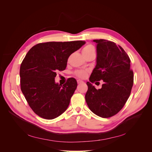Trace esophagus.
<instances>
[{"label": "esophagus", "instance_id": "obj_1", "mask_svg": "<svg viewBox=\"0 0 152 152\" xmlns=\"http://www.w3.org/2000/svg\"><path fill=\"white\" fill-rule=\"evenodd\" d=\"M77 84H81L84 83V81H81V80H79V79H78V80L77 81Z\"/></svg>", "mask_w": 152, "mask_h": 152}]
</instances>
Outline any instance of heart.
Returning <instances> with one entry per match:
<instances>
[{"mask_svg": "<svg viewBox=\"0 0 152 152\" xmlns=\"http://www.w3.org/2000/svg\"><path fill=\"white\" fill-rule=\"evenodd\" d=\"M95 47L92 44H87L82 49V53L84 56L95 53ZM76 75L80 78H84L87 76V72L85 71H78L76 72Z\"/></svg>", "mask_w": 152, "mask_h": 152, "instance_id": "1", "label": "heart"}]
</instances>
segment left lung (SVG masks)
Segmentation results:
<instances>
[{"label": "left lung", "mask_w": 152, "mask_h": 152, "mask_svg": "<svg viewBox=\"0 0 152 152\" xmlns=\"http://www.w3.org/2000/svg\"><path fill=\"white\" fill-rule=\"evenodd\" d=\"M97 43V64L90 76L85 99L92 112L102 118L117 114L129 97L134 83L131 60L123 48L108 40H94ZM103 80L97 90L90 83Z\"/></svg>", "instance_id": "obj_1"}]
</instances>
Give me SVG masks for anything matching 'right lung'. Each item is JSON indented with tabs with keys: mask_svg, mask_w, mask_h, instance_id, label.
Returning a JSON list of instances; mask_svg holds the SVG:
<instances>
[{
	"mask_svg": "<svg viewBox=\"0 0 152 152\" xmlns=\"http://www.w3.org/2000/svg\"><path fill=\"white\" fill-rule=\"evenodd\" d=\"M85 41L48 42L33 46L20 66L21 90L34 112L52 119L65 112L77 84L75 78L58 84L55 81L57 71L65 70L71 54Z\"/></svg>",
	"mask_w": 152,
	"mask_h": 152,
	"instance_id": "right-lung-1",
	"label": "right lung"
}]
</instances>
